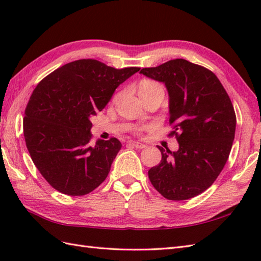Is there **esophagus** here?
Listing matches in <instances>:
<instances>
[{"instance_id": "34e87169", "label": "esophagus", "mask_w": 261, "mask_h": 261, "mask_svg": "<svg viewBox=\"0 0 261 261\" xmlns=\"http://www.w3.org/2000/svg\"><path fill=\"white\" fill-rule=\"evenodd\" d=\"M128 145H131V147L137 148V149H144L145 147H147V145H145L144 143L137 142V141H129V142H128Z\"/></svg>"}]
</instances>
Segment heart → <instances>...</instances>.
<instances>
[{
  "instance_id": "heart-1",
  "label": "heart",
  "mask_w": 261,
  "mask_h": 261,
  "mask_svg": "<svg viewBox=\"0 0 261 261\" xmlns=\"http://www.w3.org/2000/svg\"><path fill=\"white\" fill-rule=\"evenodd\" d=\"M138 93L140 95V98L143 99L145 96L153 95V94H161L165 96V88L161 83L156 82L154 80H149V79H144L141 80L138 84ZM120 96V92L116 93L113 96V101H117ZM143 128H136L137 131H140Z\"/></svg>"
}]
</instances>
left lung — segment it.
Instances as JSON below:
<instances>
[{"mask_svg": "<svg viewBox=\"0 0 261 261\" xmlns=\"http://www.w3.org/2000/svg\"><path fill=\"white\" fill-rule=\"evenodd\" d=\"M140 73L166 84L169 136L179 143L175 152L158 145L162 158L148 171L151 184L168 200L196 197L215 182L229 158L237 122L231 100L214 72L184 59Z\"/></svg>", "mask_w": 261, "mask_h": 261, "instance_id": "1", "label": "left lung"}]
</instances>
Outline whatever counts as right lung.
<instances>
[{
	"instance_id": "obj_1",
	"label": "right lung",
	"mask_w": 261,
	"mask_h": 261,
	"mask_svg": "<svg viewBox=\"0 0 261 261\" xmlns=\"http://www.w3.org/2000/svg\"><path fill=\"white\" fill-rule=\"evenodd\" d=\"M139 70L82 59L53 71L36 86L24 111L23 133L33 163L54 189L84 196L106 180L122 144L117 138L91 143V118Z\"/></svg>"
}]
</instances>
